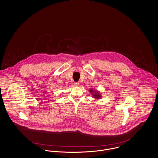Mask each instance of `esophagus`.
I'll return each instance as SVG.
<instances>
[{"label":"esophagus","mask_w":158,"mask_h":158,"mask_svg":"<svg viewBox=\"0 0 158 158\" xmlns=\"http://www.w3.org/2000/svg\"><path fill=\"white\" fill-rule=\"evenodd\" d=\"M79 85H80V83H79V82H75V83H74V85H75V86H79Z\"/></svg>","instance_id":"obj_1"}]
</instances>
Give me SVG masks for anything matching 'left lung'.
Segmentation results:
<instances>
[{"instance_id":"8db88e82","label":"left lung","mask_w":158,"mask_h":158,"mask_svg":"<svg viewBox=\"0 0 158 158\" xmlns=\"http://www.w3.org/2000/svg\"><path fill=\"white\" fill-rule=\"evenodd\" d=\"M89 92H90L91 94H93V98H96V99H99V98H101V95H100V94L99 93L98 91H94V90H93L92 89H91L89 90Z\"/></svg>"}]
</instances>
